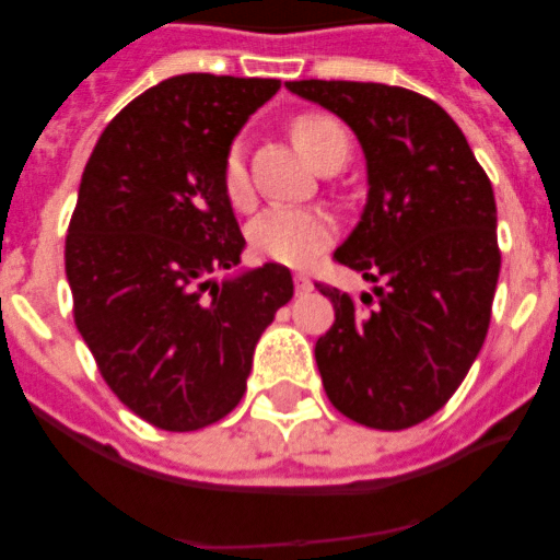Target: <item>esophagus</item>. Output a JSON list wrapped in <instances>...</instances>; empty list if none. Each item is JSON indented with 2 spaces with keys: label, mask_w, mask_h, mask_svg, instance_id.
Here are the masks:
<instances>
[{
  "label": "esophagus",
  "mask_w": 560,
  "mask_h": 560,
  "mask_svg": "<svg viewBox=\"0 0 560 560\" xmlns=\"http://www.w3.org/2000/svg\"><path fill=\"white\" fill-rule=\"evenodd\" d=\"M293 284H296L299 296H302V293H311V290H314V284H311V279H307L305 272H296V276H293Z\"/></svg>",
  "instance_id": "1"
}]
</instances>
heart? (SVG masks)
Masks as SVG:
<instances>
[{
    "instance_id": "heart-1",
    "label": "heart",
    "mask_w": 560,
    "mask_h": 560,
    "mask_svg": "<svg viewBox=\"0 0 560 560\" xmlns=\"http://www.w3.org/2000/svg\"><path fill=\"white\" fill-rule=\"evenodd\" d=\"M290 136L305 160L316 171L342 165L349 156V136L337 118L325 113H302L293 118ZM223 191L229 202L244 209L249 202V177H246L241 148H232L223 160ZM255 255L284 267H307L331 246L334 223L319 209H267L246 229Z\"/></svg>"
}]
</instances>
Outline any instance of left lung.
I'll return each instance as SVG.
<instances>
[{
	"label": "left lung",
	"mask_w": 560,
	"mask_h": 560,
	"mask_svg": "<svg viewBox=\"0 0 560 560\" xmlns=\"http://www.w3.org/2000/svg\"><path fill=\"white\" fill-rule=\"evenodd\" d=\"M288 90L340 116L366 153V209L334 258L374 288L354 299L316 284L334 305L316 340L325 395L358 424L407 430L451 400L486 342L500 279L494 188L459 125L418 92Z\"/></svg>",
	"instance_id": "8db88e82"
}]
</instances>
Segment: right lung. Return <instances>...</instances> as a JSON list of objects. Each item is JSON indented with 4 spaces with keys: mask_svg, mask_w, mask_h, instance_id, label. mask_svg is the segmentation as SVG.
Returning a JSON list of instances; mask_svg holds the SVG:
<instances>
[{
    "mask_svg": "<svg viewBox=\"0 0 560 560\" xmlns=\"http://www.w3.org/2000/svg\"><path fill=\"white\" fill-rule=\"evenodd\" d=\"M276 78L177 74L130 101L83 168L66 235L74 325L118 400L188 433L244 398L255 342L293 299L288 267L241 264L223 160Z\"/></svg>",
    "mask_w": 560,
    "mask_h": 560,
    "instance_id": "add662e5",
    "label": "right lung"
}]
</instances>
